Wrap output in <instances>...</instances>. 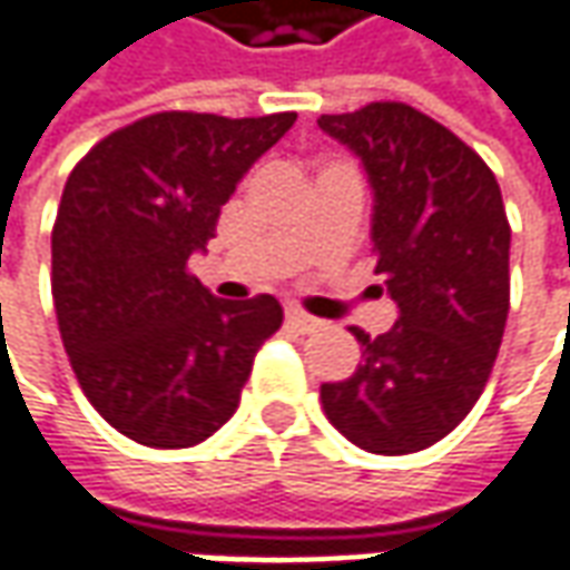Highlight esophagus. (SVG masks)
<instances>
[{"label": "esophagus", "mask_w": 570, "mask_h": 570, "mask_svg": "<svg viewBox=\"0 0 570 570\" xmlns=\"http://www.w3.org/2000/svg\"><path fill=\"white\" fill-rule=\"evenodd\" d=\"M286 322L293 324L296 331H303V334H312V331H318L322 322L315 318V315H308L303 308H286Z\"/></svg>", "instance_id": "esophagus-1"}]
</instances>
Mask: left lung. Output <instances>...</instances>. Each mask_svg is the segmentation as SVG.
I'll list each match as a JSON object with an SVG mask.
<instances>
[{
    "label": "left lung",
    "instance_id": "obj_1",
    "mask_svg": "<svg viewBox=\"0 0 570 570\" xmlns=\"http://www.w3.org/2000/svg\"><path fill=\"white\" fill-rule=\"evenodd\" d=\"M363 160L375 191L372 252L401 315L368 337L363 363L322 384L331 425L372 454H413L442 442L480 401L511 303L495 173L420 109L382 100L318 119Z\"/></svg>",
    "mask_w": 570,
    "mask_h": 570
}]
</instances>
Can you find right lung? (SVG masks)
Listing matches in <instances>:
<instances>
[{"mask_svg": "<svg viewBox=\"0 0 570 570\" xmlns=\"http://www.w3.org/2000/svg\"><path fill=\"white\" fill-rule=\"evenodd\" d=\"M293 122L169 109L116 128L71 169L52 224L59 334L85 397L131 442L210 439L284 322L267 293L210 296L188 255L205 252L220 205Z\"/></svg>", "mask_w": 570, "mask_h": 570, "instance_id": "right-lung-1", "label": "right lung"}]
</instances>
